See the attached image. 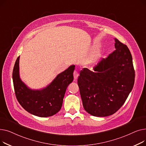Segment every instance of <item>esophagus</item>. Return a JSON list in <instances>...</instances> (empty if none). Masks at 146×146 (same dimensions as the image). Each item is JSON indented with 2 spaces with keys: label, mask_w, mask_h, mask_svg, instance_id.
<instances>
[{
  "label": "esophagus",
  "mask_w": 146,
  "mask_h": 146,
  "mask_svg": "<svg viewBox=\"0 0 146 146\" xmlns=\"http://www.w3.org/2000/svg\"><path fill=\"white\" fill-rule=\"evenodd\" d=\"M73 76H74V79H77L78 76H79V74H78V72L77 71H74V73H73Z\"/></svg>",
  "instance_id": "esophagus-1"
}]
</instances>
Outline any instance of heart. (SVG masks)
<instances>
[{
  "instance_id": "obj_1",
  "label": "heart",
  "mask_w": 146,
  "mask_h": 146,
  "mask_svg": "<svg viewBox=\"0 0 146 146\" xmlns=\"http://www.w3.org/2000/svg\"><path fill=\"white\" fill-rule=\"evenodd\" d=\"M98 58V56H96L95 57V58L93 60V61H92V63H96V60H97Z\"/></svg>"
}]
</instances>
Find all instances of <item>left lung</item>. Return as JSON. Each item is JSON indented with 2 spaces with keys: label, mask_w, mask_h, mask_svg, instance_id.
<instances>
[{
  "label": "left lung",
  "mask_w": 146,
  "mask_h": 146,
  "mask_svg": "<svg viewBox=\"0 0 146 146\" xmlns=\"http://www.w3.org/2000/svg\"><path fill=\"white\" fill-rule=\"evenodd\" d=\"M115 50L94 68H84L78 83L85 110L95 117L115 113L131 92L135 79L133 58L127 46L115 38Z\"/></svg>",
  "instance_id": "8db88e82"
}]
</instances>
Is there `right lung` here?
Returning <instances> with one entry per match:
<instances>
[{"label":"right lung","mask_w":146,"mask_h":146,"mask_svg":"<svg viewBox=\"0 0 146 146\" xmlns=\"http://www.w3.org/2000/svg\"><path fill=\"white\" fill-rule=\"evenodd\" d=\"M74 67V65L68 67L45 88L32 89L20 78L19 56L12 73L15 92L19 103L23 108L34 115L40 117L54 115L61 108L67 88L73 80Z\"/></svg>","instance_id":"obj_1"}]
</instances>
